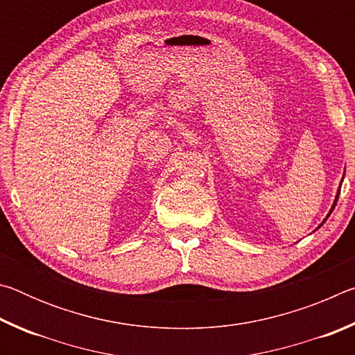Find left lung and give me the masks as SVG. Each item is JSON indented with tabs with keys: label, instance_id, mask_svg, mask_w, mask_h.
<instances>
[{
	"label": "left lung",
	"instance_id": "obj_1",
	"mask_svg": "<svg viewBox=\"0 0 355 355\" xmlns=\"http://www.w3.org/2000/svg\"><path fill=\"white\" fill-rule=\"evenodd\" d=\"M343 178H345V175H343ZM341 183H343V180H341ZM341 183H340V186H338V189H336V196H335V200H334V205H332V208H330L329 209V213H327V216H326V218H324V220L321 222V224L320 225H318V228H320L322 224H324V222H326L327 220V218H329V216L330 214H332V211H334V208H335V205H336V200H338V196H340V189H341ZM318 228H316V230H318Z\"/></svg>",
	"mask_w": 355,
	"mask_h": 355
}]
</instances>
